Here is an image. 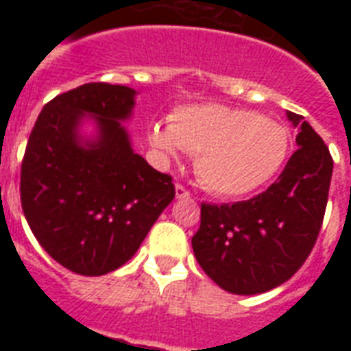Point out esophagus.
Wrapping results in <instances>:
<instances>
[{"instance_id": "1", "label": "esophagus", "mask_w": 351, "mask_h": 351, "mask_svg": "<svg viewBox=\"0 0 351 351\" xmlns=\"http://www.w3.org/2000/svg\"><path fill=\"white\" fill-rule=\"evenodd\" d=\"M175 195H176V198H189V197H191V193L187 191L186 187L182 186V184H176V186H175Z\"/></svg>"}]
</instances>
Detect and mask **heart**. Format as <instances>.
I'll use <instances>...</instances> for the list:
<instances>
[{
  "instance_id": "obj_1",
  "label": "heart",
  "mask_w": 351,
  "mask_h": 351,
  "mask_svg": "<svg viewBox=\"0 0 351 351\" xmlns=\"http://www.w3.org/2000/svg\"><path fill=\"white\" fill-rule=\"evenodd\" d=\"M147 140L164 156L197 154L202 186L220 197H244L277 175L286 160V127L255 111L219 104L184 106L169 125L153 123Z\"/></svg>"
}]
</instances>
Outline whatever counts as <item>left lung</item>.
Returning a JSON list of instances; mask_svg holds the SVG:
<instances>
[{
  "label": "left lung",
  "mask_w": 351,
  "mask_h": 351,
  "mask_svg": "<svg viewBox=\"0 0 351 351\" xmlns=\"http://www.w3.org/2000/svg\"><path fill=\"white\" fill-rule=\"evenodd\" d=\"M286 114L299 129V149L277 182L231 206L202 204L193 251L206 275L230 293H264L286 282L304 264L321 231L332 154L304 117Z\"/></svg>",
  "instance_id": "obj_1"
}]
</instances>
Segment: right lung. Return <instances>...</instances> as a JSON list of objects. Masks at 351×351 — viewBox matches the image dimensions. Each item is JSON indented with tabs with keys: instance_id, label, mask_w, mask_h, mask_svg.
I'll use <instances>...</instances> for the list:
<instances>
[{
	"instance_id": "right-lung-1",
	"label": "right lung",
	"mask_w": 351,
	"mask_h": 351,
	"mask_svg": "<svg viewBox=\"0 0 351 351\" xmlns=\"http://www.w3.org/2000/svg\"><path fill=\"white\" fill-rule=\"evenodd\" d=\"M136 90L85 84L43 107L21 162V208L49 255L71 271L98 277L123 266L175 198L169 175L132 151L120 121ZM85 114L99 134L82 141Z\"/></svg>"
}]
</instances>
